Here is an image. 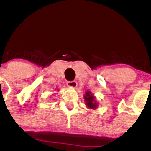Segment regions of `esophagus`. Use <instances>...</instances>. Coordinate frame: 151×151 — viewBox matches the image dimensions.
<instances>
[{
	"label": "esophagus",
	"instance_id": "obj_1",
	"mask_svg": "<svg viewBox=\"0 0 151 151\" xmlns=\"http://www.w3.org/2000/svg\"><path fill=\"white\" fill-rule=\"evenodd\" d=\"M67 86H69V87H70V88H75V87H77V83L76 81H67Z\"/></svg>",
	"mask_w": 151,
	"mask_h": 151
}]
</instances>
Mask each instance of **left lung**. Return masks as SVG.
Returning a JSON list of instances; mask_svg holds the SVG:
<instances>
[{
  "mask_svg": "<svg viewBox=\"0 0 151 151\" xmlns=\"http://www.w3.org/2000/svg\"><path fill=\"white\" fill-rule=\"evenodd\" d=\"M84 97L86 102V105L87 106L88 108L94 109L97 107V103L95 101L94 96L91 93V91H86Z\"/></svg>",
  "mask_w": 151,
  "mask_h": 151,
  "instance_id": "1",
  "label": "left lung"
}]
</instances>
